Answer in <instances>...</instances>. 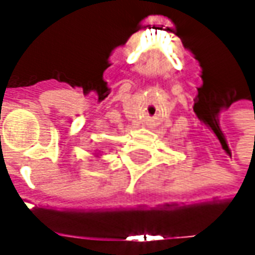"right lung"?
I'll return each mask as SVG.
<instances>
[{
	"label": "right lung",
	"instance_id": "right-lung-1",
	"mask_svg": "<svg viewBox=\"0 0 255 255\" xmlns=\"http://www.w3.org/2000/svg\"><path fill=\"white\" fill-rule=\"evenodd\" d=\"M94 155H96V158H99V156H100V153H94Z\"/></svg>",
	"mask_w": 255,
	"mask_h": 255
}]
</instances>
